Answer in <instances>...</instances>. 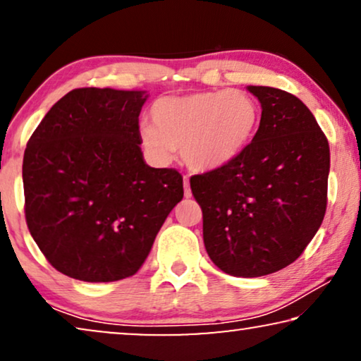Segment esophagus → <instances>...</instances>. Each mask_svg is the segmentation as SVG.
<instances>
[{"label": "esophagus", "mask_w": 361, "mask_h": 361, "mask_svg": "<svg viewBox=\"0 0 361 361\" xmlns=\"http://www.w3.org/2000/svg\"><path fill=\"white\" fill-rule=\"evenodd\" d=\"M184 195L189 199V197L192 195L190 192V182H189V177H184Z\"/></svg>", "instance_id": "obj_1"}]
</instances>
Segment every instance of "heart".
<instances>
[{
    "label": "heart",
    "mask_w": 361,
    "mask_h": 361,
    "mask_svg": "<svg viewBox=\"0 0 361 361\" xmlns=\"http://www.w3.org/2000/svg\"><path fill=\"white\" fill-rule=\"evenodd\" d=\"M259 118L258 102L235 88L162 97L152 103L151 126L141 130V142L161 162L180 149L190 169L215 171L248 147Z\"/></svg>",
    "instance_id": "heart-1"
}]
</instances>
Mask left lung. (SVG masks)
Segmentation results:
<instances>
[{
	"instance_id": "obj_1",
	"label": "left lung",
	"mask_w": 361,
	"mask_h": 361,
	"mask_svg": "<svg viewBox=\"0 0 361 361\" xmlns=\"http://www.w3.org/2000/svg\"><path fill=\"white\" fill-rule=\"evenodd\" d=\"M261 103L253 141L228 166L190 177L204 243L221 271L256 278L302 255L327 209L329 141L307 106L279 88L248 87Z\"/></svg>"
}]
</instances>
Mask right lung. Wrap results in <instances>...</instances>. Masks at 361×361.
Returning a JSON list of instances; mask_svg holds the SVG:
<instances>
[{"mask_svg": "<svg viewBox=\"0 0 361 361\" xmlns=\"http://www.w3.org/2000/svg\"><path fill=\"white\" fill-rule=\"evenodd\" d=\"M142 92L75 88L29 137L24 215L39 250L62 274L87 283L133 276L184 197L179 171L142 159Z\"/></svg>", "mask_w": 361, "mask_h": 361, "instance_id": "add662e5", "label": "right lung"}]
</instances>
